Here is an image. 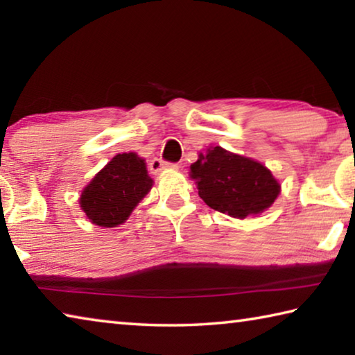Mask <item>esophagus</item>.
I'll use <instances>...</instances> for the list:
<instances>
[{"mask_svg": "<svg viewBox=\"0 0 355 355\" xmlns=\"http://www.w3.org/2000/svg\"><path fill=\"white\" fill-rule=\"evenodd\" d=\"M163 169H178V163H171V161H164L161 158L152 159V163H150V171L159 172Z\"/></svg>", "mask_w": 355, "mask_h": 355, "instance_id": "1", "label": "esophagus"}]
</instances>
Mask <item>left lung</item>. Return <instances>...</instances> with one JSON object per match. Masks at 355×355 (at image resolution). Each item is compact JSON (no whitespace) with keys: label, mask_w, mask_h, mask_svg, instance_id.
Returning a JSON list of instances; mask_svg holds the SVG:
<instances>
[{"label":"left lung","mask_w":355,"mask_h":355,"mask_svg":"<svg viewBox=\"0 0 355 355\" xmlns=\"http://www.w3.org/2000/svg\"><path fill=\"white\" fill-rule=\"evenodd\" d=\"M191 177L197 180L199 196L209 208L238 219L264 211L280 192L271 171L222 147L200 153L191 166Z\"/></svg>","instance_id":"1"}]
</instances>
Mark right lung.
Listing matches in <instances>:
<instances>
[{
  "label": "right lung",
  "instance_id": "right-lung-1",
  "mask_svg": "<svg viewBox=\"0 0 355 355\" xmlns=\"http://www.w3.org/2000/svg\"><path fill=\"white\" fill-rule=\"evenodd\" d=\"M152 184L144 159L119 153L84 188L80 205L94 224L116 227L128 219Z\"/></svg>",
  "mask_w": 355,
  "mask_h": 355
}]
</instances>
